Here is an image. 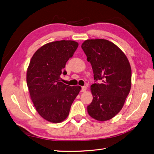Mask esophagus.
<instances>
[{
    "label": "esophagus",
    "instance_id": "34e87169",
    "mask_svg": "<svg viewBox=\"0 0 154 154\" xmlns=\"http://www.w3.org/2000/svg\"><path fill=\"white\" fill-rule=\"evenodd\" d=\"M87 90V87L86 86H83L82 87V89H81V92H85Z\"/></svg>",
    "mask_w": 154,
    "mask_h": 154
}]
</instances>
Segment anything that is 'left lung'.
Returning <instances> with one entry per match:
<instances>
[{
	"mask_svg": "<svg viewBox=\"0 0 154 154\" xmlns=\"http://www.w3.org/2000/svg\"><path fill=\"white\" fill-rule=\"evenodd\" d=\"M92 66L96 83L87 112L92 118L105 122L123 108L131 88L132 70L128 60L117 45L104 39L87 40L82 45ZM100 80V83H97Z\"/></svg>",
	"mask_w": 154,
	"mask_h": 154,
	"instance_id": "1",
	"label": "left lung"
}]
</instances>
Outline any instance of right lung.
Instances as JSON below:
<instances>
[{
  "label": "right lung",
  "instance_id": "obj_1",
  "mask_svg": "<svg viewBox=\"0 0 154 154\" xmlns=\"http://www.w3.org/2000/svg\"><path fill=\"white\" fill-rule=\"evenodd\" d=\"M78 47L76 42L60 40L46 44L37 50L27 68L26 81L31 99L38 113L51 123L63 122L69 116L80 86L60 82L68 60Z\"/></svg>",
  "mask_w": 154,
  "mask_h": 154
}]
</instances>
